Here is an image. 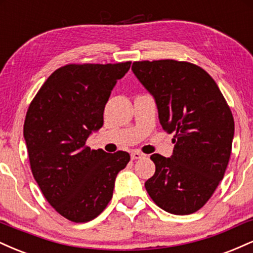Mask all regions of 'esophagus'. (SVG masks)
Returning <instances> with one entry per match:
<instances>
[{
    "label": "esophagus",
    "instance_id": "1",
    "mask_svg": "<svg viewBox=\"0 0 253 253\" xmlns=\"http://www.w3.org/2000/svg\"><path fill=\"white\" fill-rule=\"evenodd\" d=\"M130 157H132L133 161H135V159L145 158V157H146V155H144V153L139 152V151H133V152L130 153Z\"/></svg>",
    "mask_w": 253,
    "mask_h": 253
}]
</instances>
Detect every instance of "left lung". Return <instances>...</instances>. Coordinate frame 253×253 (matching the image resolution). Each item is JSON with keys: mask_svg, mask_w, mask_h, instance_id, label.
<instances>
[{"mask_svg": "<svg viewBox=\"0 0 253 253\" xmlns=\"http://www.w3.org/2000/svg\"><path fill=\"white\" fill-rule=\"evenodd\" d=\"M132 70L155 97L162 127L175 133L171 158L155 153L156 172L145 182L152 201L176 215L201 210L227 169L234 120L207 71L173 59L134 62Z\"/></svg>", "mask_w": 253, "mask_h": 253, "instance_id": "1", "label": "left lung"}]
</instances>
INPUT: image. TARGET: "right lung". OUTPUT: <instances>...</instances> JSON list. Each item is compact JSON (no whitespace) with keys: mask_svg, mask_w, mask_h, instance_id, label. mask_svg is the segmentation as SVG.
<instances>
[{"mask_svg":"<svg viewBox=\"0 0 253 253\" xmlns=\"http://www.w3.org/2000/svg\"><path fill=\"white\" fill-rule=\"evenodd\" d=\"M130 62L68 64L52 72L28 107L24 136L31 170L54 211L72 222H88L113 196L125 151L91 150L86 139L103 125V110Z\"/></svg>","mask_w":253,"mask_h":253,"instance_id":"1","label":"right lung"}]
</instances>
